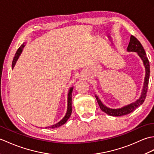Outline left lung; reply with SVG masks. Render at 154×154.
<instances>
[{
	"label": "left lung",
	"mask_w": 154,
	"mask_h": 154,
	"mask_svg": "<svg viewBox=\"0 0 154 154\" xmlns=\"http://www.w3.org/2000/svg\"><path fill=\"white\" fill-rule=\"evenodd\" d=\"M127 50L129 51L137 52V53H138V55H140V57H141V59L142 60L143 64H144V66L146 68V77L144 79V83H143V88L142 93V95L140 97V99L138 100H137L135 103L130 104L129 105L124 106L123 108H121V109H112L105 106L104 105H103V104L102 103H101V101L100 100V99H99V98L97 97V96H95L96 99L97 100L98 104H99L100 109L102 110L103 112L106 113L107 114H109L110 116H124V115H126V114H128L130 113H131L136 109V108H138L139 106H140L141 104H143L146 97V94H147V91H148V83H149L150 67H149V63L148 59L146 56L144 49H143L141 43L138 41V39L132 35L131 37H130V40Z\"/></svg>",
	"instance_id": "8db88e82"
}]
</instances>
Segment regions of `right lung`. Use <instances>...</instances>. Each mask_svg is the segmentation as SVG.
<instances>
[{"label":"right lung","mask_w":154,"mask_h":154,"mask_svg":"<svg viewBox=\"0 0 154 154\" xmlns=\"http://www.w3.org/2000/svg\"><path fill=\"white\" fill-rule=\"evenodd\" d=\"M24 44H22L20 48L18 49V50L16 51L15 55L14 57V59H13V61H12V69L14 68V65L16 64V62L17 61V60L18 59L20 55L21 52L22 51V49L24 48ZM72 91H73V87L71 88L69 91V93H68V98H67V113L65 114V116H64V118L63 119H62L61 121H60L58 123L54 124V125H52L51 126H49V127H45V128H58L61 126L63 125L65 122H67V120L69 119V117L71 114V112H72V108H71V94H72Z\"/></svg>","instance_id":"obj_1"}]
</instances>
